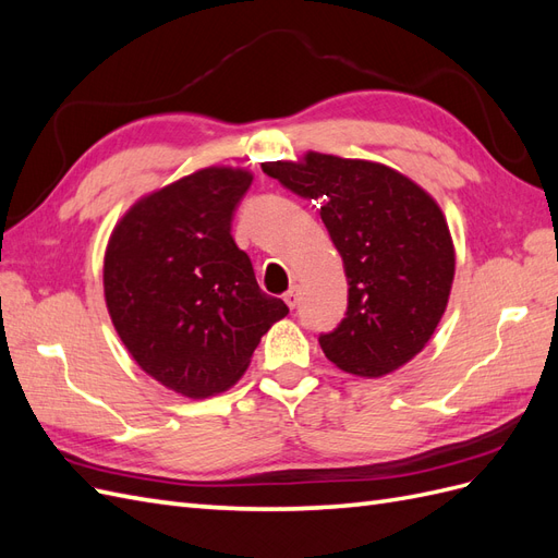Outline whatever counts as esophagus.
<instances>
[{
    "mask_svg": "<svg viewBox=\"0 0 558 558\" xmlns=\"http://www.w3.org/2000/svg\"><path fill=\"white\" fill-rule=\"evenodd\" d=\"M283 300H286V305H289L291 310H295V307H298V302H300V289H298V286H293V289L286 291Z\"/></svg>",
    "mask_w": 558,
    "mask_h": 558,
    "instance_id": "obj_1",
    "label": "esophagus"
}]
</instances>
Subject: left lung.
Segmentation results:
<instances>
[{"mask_svg": "<svg viewBox=\"0 0 558 558\" xmlns=\"http://www.w3.org/2000/svg\"><path fill=\"white\" fill-rule=\"evenodd\" d=\"M263 172L316 199L349 281L342 324L318 337L328 361L381 377L426 347L447 310L453 242L437 202L391 167L307 154L263 162Z\"/></svg>", "mask_w": 558, "mask_h": 558, "instance_id": "left-lung-1", "label": "left lung"}]
</instances>
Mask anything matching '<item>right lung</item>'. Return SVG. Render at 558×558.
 Masks as SVG:
<instances>
[{
    "label": "right lung",
    "mask_w": 558,
    "mask_h": 558,
    "mask_svg": "<svg viewBox=\"0 0 558 558\" xmlns=\"http://www.w3.org/2000/svg\"><path fill=\"white\" fill-rule=\"evenodd\" d=\"M253 177L207 167L142 197L111 232L105 298L146 375L185 398L238 381L260 337L289 314L260 291L230 228Z\"/></svg>",
    "instance_id": "add662e5"
}]
</instances>
